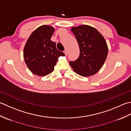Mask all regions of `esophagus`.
<instances>
[{
    "label": "esophagus",
    "mask_w": 131,
    "mask_h": 131,
    "mask_svg": "<svg viewBox=\"0 0 131 131\" xmlns=\"http://www.w3.org/2000/svg\"><path fill=\"white\" fill-rule=\"evenodd\" d=\"M64 54H65L66 55H67L68 54V51H67V50L66 49L64 51Z\"/></svg>",
    "instance_id": "34e87169"
}]
</instances>
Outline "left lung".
I'll list each match as a JSON object with an SVG mask.
<instances>
[{"instance_id": "1", "label": "left lung", "mask_w": 131, "mask_h": 131, "mask_svg": "<svg viewBox=\"0 0 131 131\" xmlns=\"http://www.w3.org/2000/svg\"><path fill=\"white\" fill-rule=\"evenodd\" d=\"M80 48V55L75 61H69L73 71L82 76H90L102 67L108 54L105 38L94 28L86 25L71 28Z\"/></svg>"}]
</instances>
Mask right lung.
Wrapping results in <instances>:
<instances>
[{
	"mask_svg": "<svg viewBox=\"0 0 131 131\" xmlns=\"http://www.w3.org/2000/svg\"><path fill=\"white\" fill-rule=\"evenodd\" d=\"M55 29L44 25L37 28L25 44L24 58L32 73L40 76L49 74L54 71L58 57L64 56L58 50L55 42L51 41Z\"/></svg>",
	"mask_w": 131,
	"mask_h": 131,
	"instance_id": "add662e5",
	"label": "right lung"
}]
</instances>
